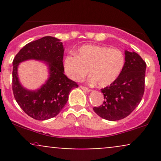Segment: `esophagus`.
Returning a JSON list of instances; mask_svg holds the SVG:
<instances>
[{
	"label": "esophagus",
	"instance_id": "obj_1",
	"mask_svg": "<svg viewBox=\"0 0 161 161\" xmlns=\"http://www.w3.org/2000/svg\"><path fill=\"white\" fill-rule=\"evenodd\" d=\"M80 88H82V89L83 90V91H85V92H89L90 91H91V89H89V88H87V87H85V86H80Z\"/></svg>",
	"mask_w": 161,
	"mask_h": 161
}]
</instances>
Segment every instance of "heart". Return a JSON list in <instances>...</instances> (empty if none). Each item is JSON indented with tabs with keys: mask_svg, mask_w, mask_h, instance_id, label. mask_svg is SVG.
<instances>
[{
	"mask_svg": "<svg viewBox=\"0 0 161 161\" xmlns=\"http://www.w3.org/2000/svg\"><path fill=\"white\" fill-rule=\"evenodd\" d=\"M125 65V56L120 50L106 46L86 45L64 60V69L70 79L81 81L89 69V82L106 87L118 78Z\"/></svg>",
	"mask_w": 161,
	"mask_h": 161,
	"instance_id": "1",
	"label": "heart"
}]
</instances>
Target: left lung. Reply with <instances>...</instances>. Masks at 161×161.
<instances>
[{
	"label": "left lung",
	"mask_w": 161,
	"mask_h": 161,
	"mask_svg": "<svg viewBox=\"0 0 161 161\" xmlns=\"http://www.w3.org/2000/svg\"><path fill=\"white\" fill-rule=\"evenodd\" d=\"M125 65L118 78L102 88L104 101L93 110L99 116L116 121L128 116L141 102L145 92L146 64L137 53L125 51Z\"/></svg>",
	"instance_id": "8db88e82"
}]
</instances>
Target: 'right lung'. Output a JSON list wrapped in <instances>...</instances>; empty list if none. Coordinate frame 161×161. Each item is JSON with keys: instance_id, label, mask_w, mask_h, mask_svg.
I'll use <instances>...</instances> for the list:
<instances>
[{"instance_id": "right-lung-1", "label": "right lung", "mask_w": 161, "mask_h": 161, "mask_svg": "<svg viewBox=\"0 0 161 161\" xmlns=\"http://www.w3.org/2000/svg\"><path fill=\"white\" fill-rule=\"evenodd\" d=\"M64 52L60 40L45 36L28 43L14 57L12 81L14 97L23 111L33 119L46 120L56 116L67 102L71 90L79 87L64 74ZM27 59L42 60L49 66V78L36 91L25 90L18 79L19 64Z\"/></svg>"}]
</instances>
